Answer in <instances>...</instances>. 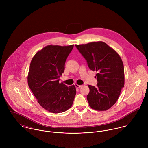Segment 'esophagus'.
<instances>
[{"mask_svg": "<svg viewBox=\"0 0 148 148\" xmlns=\"http://www.w3.org/2000/svg\"><path fill=\"white\" fill-rule=\"evenodd\" d=\"M75 86H76V88H81V87L82 86V85L77 84H75Z\"/></svg>", "mask_w": 148, "mask_h": 148, "instance_id": "obj_1", "label": "esophagus"}]
</instances>
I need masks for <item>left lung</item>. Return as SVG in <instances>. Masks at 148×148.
Returning <instances> with one entry per match:
<instances>
[{
  "label": "left lung",
  "mask_w": 148,
  "mask_h": 148,
  "mask_svg": "<svg viewBox=\"0 0 148 148\" xmlns=\"http://www.w3.org/2000/svg\"><path fill=\"white\" fill-rule=\"evenodd\" d=\"M75 45L86 59L90 69L97 72L95 76L97 86L88 85L89 105L96 110L109 109L116 103L124 86V68L121 57L114 49L101 41Z\"/></svg>",
  "instance_id": "left-lung-1"
}]
</instances>
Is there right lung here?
Masks as SVG:
<instances>
[{
    "mask_svg": "<svg viewBox=\"0 0 148 148\" xmlns=\"http://www.w3.org/2000/svg\"><path fill=\"white\" fill-rule=\"evenodd\" d=\"M73 44L48 45L38 51L30 64L28 84L44 109L53 113H62L73 104L76 90L75 85L59 83L66 58Z\"/></svg>",
    "mask_w": 148,
    "mask_h": 148,
    "instance_id": "right-lung-1",
    "label": "right lung"
}]
</instances>
